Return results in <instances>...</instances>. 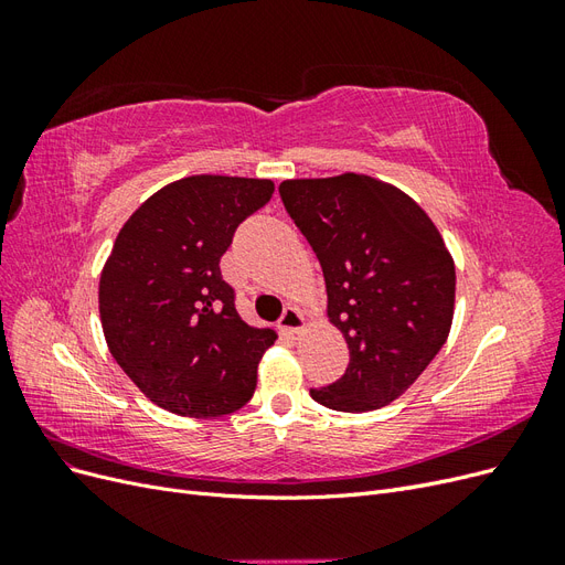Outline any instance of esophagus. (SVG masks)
I'll return each instance as SVG.
<instances>
[{
  "label": "esophagus",
  "mask_w": 565,
  "mask_h": 565,
  "mask_svg": "<svg viewBox=\"0 0 565 565\" xmlns=\"http://www.w3.org/2000/svg\"><path fill=\"white\" fill-rule=\"evenodd\" d=\"M278 324H280V330L287 334H301L306 330V318L301 316L297 306H287Z\"/></svg>",
  "instance_id": "34e87169"
}]
</instances>
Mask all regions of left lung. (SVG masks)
Segmentation results:
<instances>
[{"mask_svg": "<svg viewBox=\"0 0 565 565\" xmlns=\"http://www.w3.org/2000/svg\"><path fill=\"white\" fill-rule=\"evenodd\" d=\"M285 210L313 247L328 320L347 339L344 377L311 388L339 413L380 409L417 382L452 328L455 262L401 188L367 174L287 179Z\"/></svg>", "mask_w": 565, "mask_h": 565, "instance_id": "8db88e82", "label": "left lung"}]
</instances>
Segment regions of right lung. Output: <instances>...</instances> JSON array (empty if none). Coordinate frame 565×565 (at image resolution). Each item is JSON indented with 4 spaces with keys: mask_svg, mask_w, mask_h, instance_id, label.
I'll return each mask as SVG.
<instances>
[{
    "mask_svg": "<svg viewBox=\"0 0 565 565\" xmlns=\"http://www.w3.org/2000/svg\"><path fill=\"white\" fill-rule=\"evenodd\" d=\"M270 179L198 174L167 183L119 228L100 270L106 344L146 398L181 417H221L256 388L276 330L252 328L218 262L270 200Z\"/></svg>",
    "mask_w": 565,
    "mask_h": 565,
    "instance_id": "1",
    "label": "right lung"
}]
</instances>
